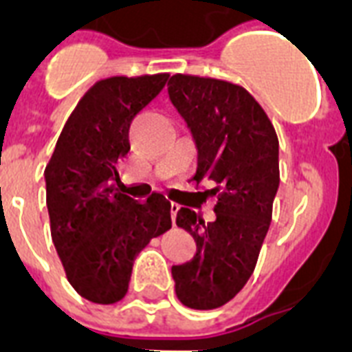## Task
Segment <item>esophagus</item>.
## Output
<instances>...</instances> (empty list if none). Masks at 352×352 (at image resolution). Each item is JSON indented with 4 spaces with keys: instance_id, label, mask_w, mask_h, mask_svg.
Here are the masks:
<instances>
[{
    "instance_id": "esophagus-1",
    "label": "esophagus",
    "mask_w": 352,
    "mask_h": 352,
    "mask_svg": "<svg viewBox=\"0 0 352 352\" xmlns=\"http://www.w3.org/2000/svg\"><path fill=\"white\" fill-rule=\"evenodd\" d=\"M171 219H173V225H175V217H177V212L181 210V204L177 203H171Z\"/></svg>"
}]
</instances>
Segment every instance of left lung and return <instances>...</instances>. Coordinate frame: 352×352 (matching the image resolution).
Wrapping results in <instances>:
<instances>
[{"instance_id": "1", "label": "left lung", "mask_w": 352, "mask_h": 352, "mask_svg": "<svg viewBox=\"0 0 352 352\" xmlns=\"http://www.w3.org/2000/svg\"><path fill=\"white\" fill-rule=\"evenodd\" d=\"M171 104L197 146V182H215V221L193 210L177 212V226L193 235V259L171 267L182 305L210 311L246 285L272 221L279 188V142L272 122L241 85L225 80L173 74Z\"/></svg>"}]
</instances>
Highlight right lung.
Listing matches in <instances>:
<instances>
[{
    "mask_svg": "<svg viewBox=\"0 0 352 352\" xmlns=\"http://www.w3.org/2000/svg\"><path fill=\"white\" fill-rule=\"evenodd\" d=\"M168 76L96 82L65 122L45 168L52 243L69 283L93 303L120 301L138 252L171 228L168 197L151 193L137 201L118 177L131 149V120L162 91Z\"/></svg>",
    "mask_w": 352,
    "mask_h": 352,
    "instance_id": "add662e5",
    "label": "right lung"
}]
</instances>
